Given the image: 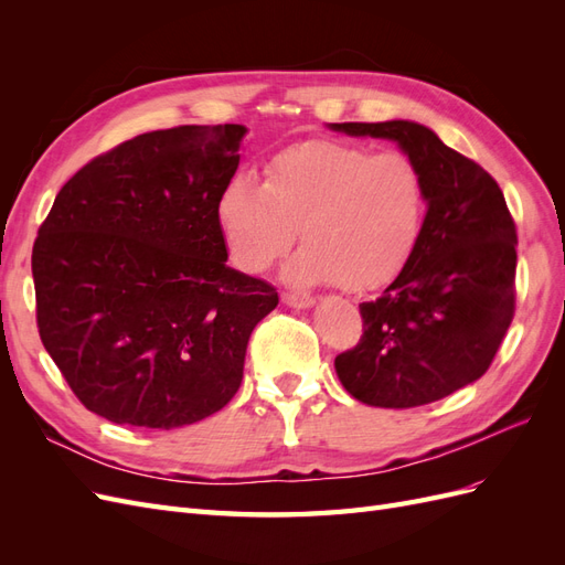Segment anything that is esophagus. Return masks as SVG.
Masks as SVG:
<instances>
[{"mask_svg":"<svg viewBox=\"0 0 565 565\" xmlns=\"http://www.w3.org/2000/svg\"><path fill=\"white\" fill-rule=\"evenodd\" d=\"M282 303L292 306V309H311V306L316 303V299L309 297V295H299V292H285L282 295Z\"/></svg>","mask_w":565,"mask_h":565,"instance_id":"esophagus-1","label":"esophagus"}]
</instances>
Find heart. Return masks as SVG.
<instances>
[{
  "label": "heart",
  "mask_w": 565,
  "mask_h": 565,
  "mask_svg": "<svg viewBox=\"0 0 565 565\" xmlns=\"http://www.w3.org/2000/svg\"><path fill=\"white\" fill-rule=\"evenodd\" d=\"M426 216L419 167L401 150L370 152L344 141H309L278 152L264 181L235 174L216 200L233 262L266 273L306 245L289 266L301 285L341 282L367 292L391 282L417 249Z\"/></svg>",
  "instance_id": "heart-1"
}]
</instances>
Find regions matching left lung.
I'll use <instances>...</instances> for the list:
<instances>
[{"label":"left lung","mask_w":565,"mask_h":565,"mask_svg":"<svg viewBox=\"0 0 565 565\" xmlns=\"http://www.w3.org/2000/svg\"><path fill=\"white\" fill-rule=\"evenodd\" d=\"M332 131L398 143L419 167L426 216L417 249L380 299L361 303L363 339L334 358L339 382L374 407H417L481 380L514 318L516 226L481 164L409 119Z\"/></svg>","instance_id":"obj_1"}]
</instances>
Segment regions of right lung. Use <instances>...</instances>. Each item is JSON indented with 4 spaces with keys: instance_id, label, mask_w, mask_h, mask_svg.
Wrapping results in <instances>:
<instances>
[{
    "instance_id": "obj_1",
    "label": "right lung",
    "mask_w": 565,
    "mask_h": 565,
    "mask_svg": "<svg viewBox=\"0 0 565 565\" xmlns=\"http://www.w3.org/2000/svg\"><path fill=\"white\" fill-rule=\"evenodd\" d=\"M243 125L134 136L54 200L32 247L38 328L92 413L179 429L241 388L247 341L276 287L226 266L216 200Z\"/></svg>"
}]
</instances>
